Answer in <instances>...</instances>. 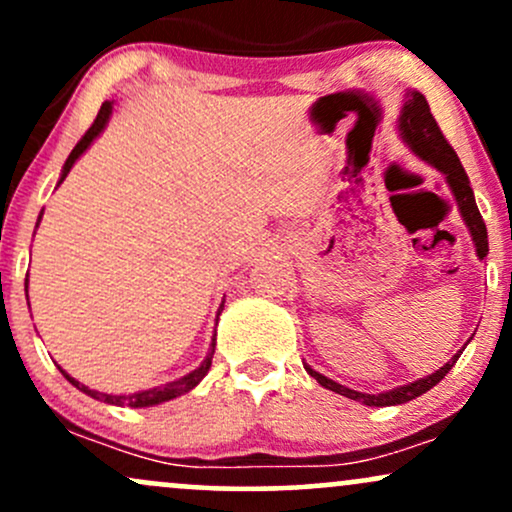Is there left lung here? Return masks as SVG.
Segmentation results:
<instances>
[{"mask_svg": "<svg viewBox=\"0 0 512 512\" xmlns=\"http://www.w3.org/2000/svg\"><path fill=\"white\" fill-rule=\"evenodd\" d=\"M399 132H402V139L407 142L409 149L421 158V161L431 163L433 168H438L440 173L445 175L452 195H455V202H457V209H460V214H462V221L467 223L469 233H472L474 248H477V257L479 260H484V257L489 255V236H486V223H484V219H481L477 202H474V192H472V187H469V178H467V173H464V168H462L460 158H457V154H455V149H452V146L448 144V139L443 137L438 122L433 120L426 98L421 96L419 91H407V96H404L402 115H399ZM462 351H457V354L452 356L443 368L436 370V373L426 375V378L416 380V383L392 387V390L380 392V395H366V392L349 390V387L334 383V380L325 378V375L317 373V370H313L310 366H305V370H308V373L313 375V378L322 387L337 392V395L354 399V402L366 404V407H395V404L411 402V399H416L419 395H424V392L431 390V387H436L440 380L448 375V370L455 366L457 358L462 356Z\"/></svg>", "mask_w": 512, "mask_h": 512, "instance_id": "1", "label": "left lung"}]
</instances>
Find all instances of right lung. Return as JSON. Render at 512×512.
Wrapping results in <instances>:
<instances>
[{"mask_svg":"<svg viewBox=\"0 0 512 512\" xmlns=\"http://www.w3.org/2000/svg\"><path fill=\"white\" fill-rule=\"evenodd\" d=\"M110 115H113V101H105V103L101 105V110H98V115H96V120H93V125L88 127V132L84 134V137L79 139V144L74 146L72 154H69L67 161H64L60 182H57V185H62V180L67 178V173H69V170H72V166L76 163V158L84 154L88 146L93 144V139H96L98 134L103 132L105 125H108ZM26 284H28V279H26ZM26 289H28V286H26ZM221 310H223V305L219 308V315H221ZM214 349H216V339H214V342H211L209 354H207V358H204V361H202V366L192 370V373L182 375L180 380H173V383H166V385H161V387H151V390L132 392V395H105V392L88 390L86 385H81L79 380H74L72 375L67 373V370H62L60 366H57V368H60V373L64 375V378L69 380V383H72V385L76 387V390L86 392L88 397L101 399V402H105V404H115V407H134V409H142V407H156V404L170 402V399L185 395V392H190L192 387H197L199 383H202V378L209 373V368H211V358H214Z\"/></svg>","mask_w":512,"mask_h":512,"instance_id":"right-lung-1","label":"right lung"}]
</instances>
